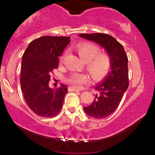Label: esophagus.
Masks as SVG:
<instances>
[{
  "mask_svg": "<svg viewBox=\"0 0 155 155\" xmlns=\"http://www.w3.org/2000/svg\"><path fill=\"white\" fill-rule=\"evenodd\" d=\"M68 90L71 91V92H80V91L79 90H77V89L73 87H68Z\"/></svg>",
  "mask_w": 155,
  "mask_h": 155,
  "instance_id": "34e87169",
  "label": "esophagus"
}]
</instances>
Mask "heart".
<instances>
[{"label": "heart", "instance_id": "obj_1", "mask_svg": "<svg viewBox=\"0 0 155 155\" xmlns=\"http://www.w3.org/2000/svg\"><path fill=\"white\" fill-rule=\"evenodd\" d=\"M78 54L87 63V69L93 79L99 80L107 75L111 69V60L107 54L100 53V48L94 44L84 42L77 46ZM64 56L61 57V60ZM89 81V76L85 73L71 74L66 82L74 88L79 89Z\"/></svg>", "mask_w": 155, "mask_h": 155}]
</instances>
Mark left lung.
I'll use <instances>...</instances> for the list:
<instances>
[{"mask_svg":"<svg viewBox=\"0 0 155 155\" xmlns=\"http://www.w3.org/2000/svg\"><path fill=\"white\" fill-rule=\"evenodd\" d=\"M79 37L98 44L107 51L111 60V71L94 87L98 94L90 106L84 107V112L91 117H107L116 111L128 87V57L124 46L107 34H80Z\"/></svg>","mask_w":155,"mask_h":155,"instance_id":"obj_1","label":"left lung"}]
</instances>
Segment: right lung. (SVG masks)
I'll return each mask as SVG.
<instances>
[{
	"label": "right lung",
	"instance_id": "1",
	"mask_svg": "<svg viewBox=\"0 0 155 155\" xmlns=\"http://www.w3.org/2000/svg\"><path fill=\"white\" fill-rule=\"evenodd\" d=\"M69 37L44 36L33 40L23 54L20 84L25 100L41 117H54L63 107L68 92L65 84L58 89L48 85L51 73L58 66V56L71 41Z\"/></svg>",
	"mask_w": 155,
	"mask_h": 155
}]
</instances>
